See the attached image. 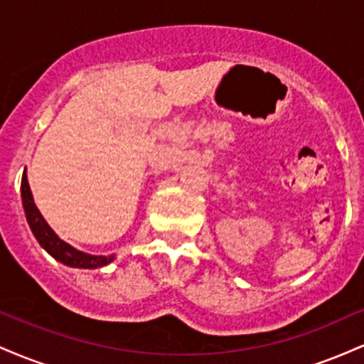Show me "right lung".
I'll return each instance as SVG.
<instances>
[{
	"label": "right lung",
	"mask_w": 364,
	"mask_h": 364,
	"mask_svg": "<svg viewBox=\"0 0 364 364\" xmlns=\"http://www.w3.org/2000/svg\"><path fill=\"white\" fill-rule=\"evenodd\" d=\"M22 203H23L25 215H27V223L31 225L36 240L39 241V245L43 246L51 257L56 258L58 262L65 263V265H70V267H78V269H99V267L107 265V263L114 260V255H107V257H94V255L78 252V250H75L73 246H70L68 243H65V241L60 240V237L56 236V232H54L48 225V223H46L44 217L41 215V212L37 210L25 171L22 176Z\"/></svg>",
	"instance_id": "right-lung-1"
}]
</instances>
